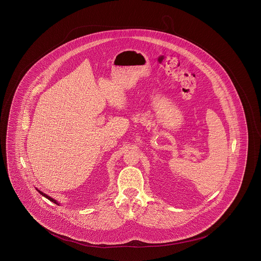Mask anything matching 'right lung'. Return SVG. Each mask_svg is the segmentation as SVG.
<instances>
[{
  "label": "right lung",
  "mask_w": 261,
  "mask_h": 261,
  "mask_svg": "<svg viewBox=\"0 0 261 261\" xmlns=\"http://www.w3.org/2000/svg\"><path fill=\"white\" fill-rule=\"evenodd\" d=\"M37 191H38V192H39V193H40V194H42V195H43V196H45V197H46V198H48V199H49V200H50V201H52V202H54V203H57V204H58V202H57V201H56V200H55V199H54V198H52V197H50V196H49V195H47V194H45V193H43V192H40V191H39V190H37ZM58 205H59V204H58Z\"/></svg>",
  "instance_id": "1"
}]
</instances>
